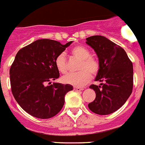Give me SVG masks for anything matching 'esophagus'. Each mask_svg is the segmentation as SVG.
I'll list each match as a JSON object with an SVG mask.
<instances>
[{
  "label": "esophagus",
  "mask_w": 145,
  "mask_h": 145,
  "mask_svg": "<svg viewBox=\"0 0 145 145\" xmlns=\"http://www.w3.org/2000/svg\"><path fill=\"white\" fill-rule=\"evenodd\" d=\"M74 90H75V91H81V90H83V88H81V87H75L73 88Z\"/></svg>",
  "instance_id": "obj_1"
}]
</instances>
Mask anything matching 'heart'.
I'll return each mask as SVG.
<instances>
[{"mask_svg":"<svg viewBox=\"0 0 145 145\" xmlns=\"http://www.w3.org/2000/svg\"><path fill=\"white\" fill-rule=\"evenodd\" d=\"M72 55L81 60L78 67V72H70L62 77V81L65 84H71L75 87H83L91 80V75H95L99 70V62L91 57V52L85 46L78 45L71 50ZM55 64L57 70L65 73L68 70L67 60L64 52L58 54L55 59Z\"/></svg>","mask_w":145,"mask_h":145,"instance_id":"heart-1","label":"heart"}]
</instances>
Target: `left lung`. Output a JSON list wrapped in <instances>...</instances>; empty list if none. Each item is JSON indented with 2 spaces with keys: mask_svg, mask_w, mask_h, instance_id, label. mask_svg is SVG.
<instances>
[{
  "mask_svg": "<svg viewBox=\"0 0 145 145\" xmlns=\"http://www.w3.org/2000/svg\"><path fill=\"white\" fill-rule=\"evenodd\" d=\"M86 40L99 58L95 81L101 82L99 86H89L96 96L88 107L96 114H110L120 108L132 93L133 63L124 49L105 37L93 35Z\"/></svg>",
  "mask_w": 145,
  "mask_h": 145,
  "instance_id": "8db88e82",
  "label": "left lung"
}]
</instances>
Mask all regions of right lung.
Here are the masks:
<instances>
[{
    "label": "right lung",
    "mask_w": 145,
    "mask_h": 145,
    "mask_svg": "<svg viewBox=\"0 0 145 145\" xmlns=\"http://www.w3.org/2000/svg\"><path fill=\"white\" fill-rule=\"evenodd\" d=\"M72 41L62 45L50 39H39L16 54L9 70L11 89L18 105L31 116L50 118L59 113L64 97L72 86L47 83L59 78L55 59Z\"/></svg>",
    "instance_id": "1"
}]
</instances>
